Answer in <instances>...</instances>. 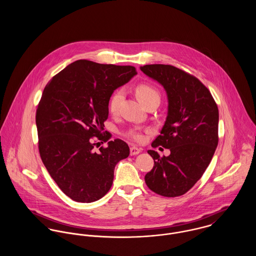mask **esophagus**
I'll return each mask as SVG.
<instances>
[{
    "label": "esophagus",
    "instance_id": "obj_1",
    "mask_svg": "<svg viewBox=\"0 0 256 256\" xmlns=\"http://www.w3.org/2000/svg\"><path fill=\"white\" fill-rule=\"evenodd\" d=\"M141 148H138L136 146H131L130 148V154L131 156H135V154H138L139 152H141Z\"/></svg>",
    "mask_w": 256,
    "mask_h": 256
}]
</instances>
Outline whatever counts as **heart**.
<instances>
[{
    "mask_svg": "<svg viewBox=\"0 0 256 256\" xmlns=\"http://www.w3.org/2000/svg\"><path fill=\"white\" fill-rule=\"evenodd\" d=\"M136 94L138 98L141 100L143 104L148 106L152 102H160V92L150 84H140L136 86ZM124 100V92L122 90H117L110 96L108 102V108L111 114H117L120 110L121 104ZM129 136L136 142H142L144 137L142 134L137 132H130Z\"/></svg>",
    "mask_w": 256,
    "mask_h": 256,
    "instance_id": "obj_1",
    "label": "heart"
}]
</instances>
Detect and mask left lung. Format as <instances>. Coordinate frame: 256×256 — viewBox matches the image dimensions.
Here are the masks:
<instances>
[{"label":"left lung","instance_id":"8db88e82","mask_svg":"<svg viewBox=\"0 0 256 256\" xmlns=\"http://www.w3.org/2000/svg\"><path fill=\"white\" fill-rule=\"evenodd\" d=\"M141 71L166 90V120L152 146L170 150L168 156L148 150L154 164L145 182L158 195L178 197L202 178L214 156L219 142V110L210 90L193 74L162 64L145 65Z\"/></svg>","mask_w":256,"mask_h":256}]
</instances>
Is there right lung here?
<instances>
[{
    "mask_svg": "<svg viewBox=\"0 0 256 256\" xmlns=\"http://www.w3.org/2000/svg\"><path fill=\"white\" fill-rule=\"evenodd\" d=\"M136 74L133 66L78 60L44 88L36 116L40 158L58 187L76 202L102 198L116 164L130 154L120 139L98 150L96 146L111 138L102 131L112 92Z\"/></svg>",
    "mask_w": 256,
    "mask_h": 256,
    "instance_id": "right-lung-1",
    "label": "right lung"
}]
</instances>
